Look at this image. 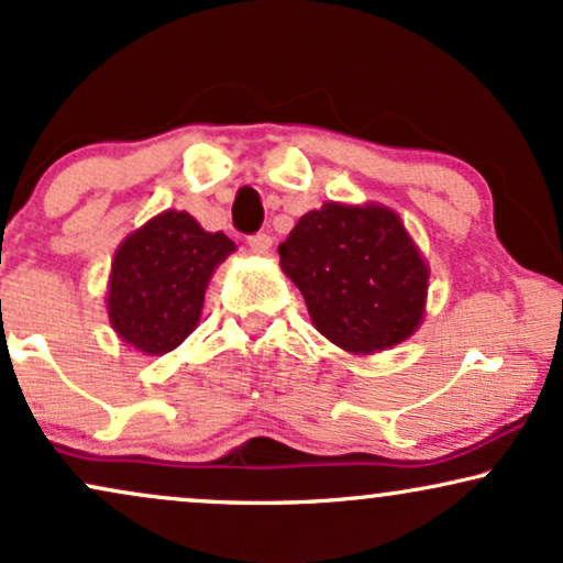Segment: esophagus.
Instances as JSON below:
<instances>
[{
    "instance_id": "1",
    "label": "esophagus",
    "mask_w": 563,
    "mask_h": 563,
    "mask_svg": "<svg viewBox=\"0 0 563 563\" xmlns=\"http://www.w3.org/2000/svg\"><path fill=\"white\" fill-rule=\"evenodd\" d=\"M271 245H274V240H271V234H253V238L247 240V247H250V253H255V255H268V250H271Z\"/></svg>"
}]
</instances>
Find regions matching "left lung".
<instances>
[{"label": "left lung", "instance_id": "left-lung-1", "mask_svg": "<svg viewBox=\"0 0 563 563\" xmlns=\"http://www.w3.org/2000/svg\"><path fill=\"white\" fill-rule=\"evenodd\" d=\"M279 266L316 329L352 355L391 350L426 321L430 266L388 206L325 200L282 242Z\"/></svg>", "mask_w": 563, "mask_h": 563}]
</instances>
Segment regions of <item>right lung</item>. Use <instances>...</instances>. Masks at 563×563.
Returning <instances> with one entry per match:
<instances>
[{"instance_id": "1", "label": "right lung", "mask_w": 563, "mask_h": 563, "mask_svg": "<svg viewBox=\"0 0 563 563\" xmlns=\"http://www.w3.org/2000/svg\"><path fill=\"white\" fill-rule=\"evenodd\" d=\"M238 250L187 211L166 208L114 250L107 316L114 334L148 357L177 350L198 329L213 271Z\"/></svg>"}]
</instances>
